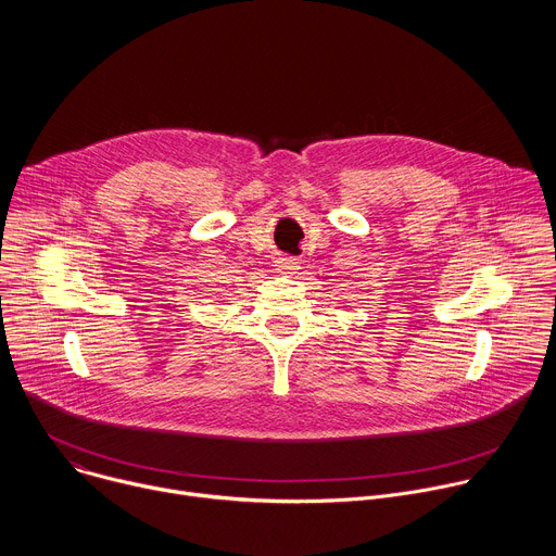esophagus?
<instances>
[{"mask_svg":"<svg viewBox=\"0 0 556 556\" xmlns=\"http://www.w3.org/2000/svg\"><path fill=\"white\" fill-rule=\"evenodd\" d=\"M296 268H299V262L292 260V257H281V260L277 262V270H281V273H292V270H296Z\"/></svg>","mask_w":556,"mask_h":556,"instance_id":"34e87169","label":"esophagus"}]
</instances>
